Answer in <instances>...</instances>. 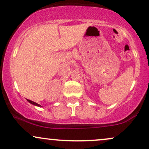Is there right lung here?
<instances>
[{
  "label": "right lung",
  "instance_id": "obj_1",
  "mask_svg": "<svg viewBox=\"0 0 149 149\" xmlns=\"http://www.w3.org/2000/svg\"><path fill=\"white\" fill-rule=\"evenodd\" d=\"M27 101H28V102H29V103H31V104H33V105H35V106H37V107H41V106H40V104L36 103V102H32V101H31L29 100H27Z\"/></svg>",
  "mask_w": 149,
  "mask_h": 149
}]
</instances>
